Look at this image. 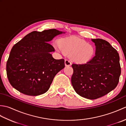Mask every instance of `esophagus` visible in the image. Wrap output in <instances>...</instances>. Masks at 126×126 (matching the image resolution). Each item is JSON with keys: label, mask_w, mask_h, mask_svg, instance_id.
<instances>
[{"label": "esophagus", "mask_w": 126, "mask_h": 126, "mask_svg": "<svg viewBox=\"0 0 126 126\" xmlns=\"http://www.w3.org/2000/svg\"><path fill=\"white\" fill-rule=\"evenodd\" d=\"M65 66H70L71 65V61L69 60H65Z\"/></svg>", "instance_id": "obj_1"}]
</instances>
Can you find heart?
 <instances>
[{"label": "heart", "instance_id": "obj_1", "mask_svg": "<svg viewBox=\"0 0 126 126\" xmlns=\"http://www.w3.org/2000/svg\"><path fill=\"white\" fill-rule=\"evenodd\" d=\"M58 52L70 54V57L77 63H85L90 61L95 54V47L92 44L77 37L64 38L53 44Z\"/></svg>", "mask_w": 126, "mask_h": 126}]
</instances>
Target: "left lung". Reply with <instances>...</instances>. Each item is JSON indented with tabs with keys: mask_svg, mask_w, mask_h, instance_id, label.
I'll return each mask as SVG.
<instances>
[{
	"mask_svg": "<svg viewBox=\"0 0 126 126\" xmlns=\"http://www.w3.org/2000/svg\"><path fill=\"white\" fill-rule=\"evenodd\" d=\"M95 55L85 64H73L71 84L77 94L90 100L104 96L117 86L121 74L119 55L105 40L92 39Z\"/></svg>",
	"mask_w": 126,
	"mask_h": 126,
	"instance_id": "1",
	"label": "left lung"
}]
</instances>
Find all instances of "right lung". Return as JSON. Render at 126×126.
<instances>
[{
	"label": "right lung",
	"mask_w": 126,
	"mask_h": 126,
	"mask_svg": "<svg viewBox=\"0 0 126 126\" xmlns=\"http://www.w3.org/2000/svg\"><path fill=\"white\" fill-rule=\"evenodd\" d=\"M56 29L32 31L12 48L6 63L8 79L24 94L38 96L49 90L55 75L65 66L64 60H56L49 42L65 33Z\"/></svg>",
	"instance_id": "1"
}]
</instances>
